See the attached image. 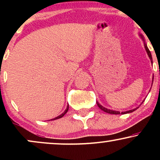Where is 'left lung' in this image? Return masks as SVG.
<instances>
[{
    "mask_svg": "<svg viewBox=\"0 0 160 160\" xmlns=\"http://www.w3.org/2000/svg\"><path fill=\"white\" fill-rule=\"evenodd\" d=\"M141 38H143V37L141 36ZM144 47H145V49H146L147 52H148V56H149V57H150V60H151V62H152V63H153V59H152V56H151V53H150V51L149 50V49L148 48V47H147L146 44H144ZM96 103H97V104H98V108H100L101 110H102V111H103L106 112V113H111V114H120V112H119V111H111V110L107 109V108H104L103 106L101 105V104H99L98 102H96ZM137 108H135V109L130 110V111H126V112H122V113H121V114H124V113H132V112H133L134 111H135V110H136Z\"/></svg>",
    "mask_w": 160,
    "mask_h": 160,
    "instance_id": "obj_1",
    "label": "left lung"
}]
</instances>
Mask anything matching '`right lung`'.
Returning a JSON list of instances; mask_svg holds the SVG:
<instances>
[{"mask_svg": "<svg viewBox=\"0 0 160 160\" xmlns=\"http://www.w3.org/2000/svg\"><path fill=\"white\" fill-rule=\"evenodd\" d=\"M68 108H69V106H68H68H67V108H66V110H65V112H64V113H62V114H61V115H59V116H58V117H56V118H54V119H53V120H57V119H59V118H62V117H63V116H64V115H65L66 113H67V112H68Z\"/></svg>", "mask_w": 160, "mask_h": 160, "instance_id": "1", "label": "right lung"}]
</instances>
